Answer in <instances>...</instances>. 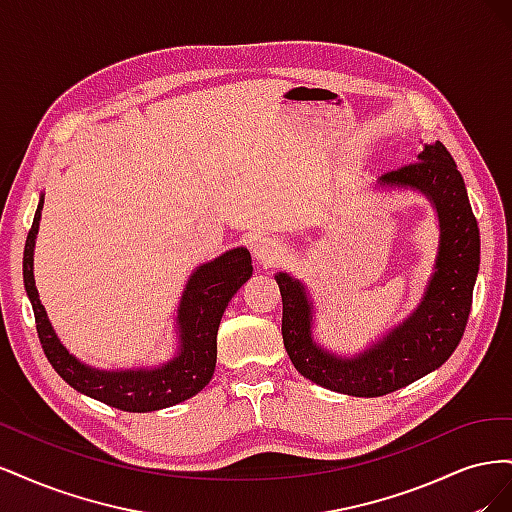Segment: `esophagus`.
<instances>
[{"instance_id":"34e87169","label":"esophagus","mask_w":512,"mask_h":512,"mask_svg":"<svg viewBox=\"0 0 512 512\" xmlns=\"http://www.w3.org/2000/svg\"><path fill=\"white\" fill-rule=\"evenodd\" d=\"M252 256H254L256 262H260V265L271 267V265H275V262H280L284 258V250H282V245L277 243L275 239L262 237V239L254 241Z\"/></svg>"}]
</instances>
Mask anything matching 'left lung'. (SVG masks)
I'll return each instance as SVG.
<instances>
[{
  "instance_id": "obj_1",
  "label": "left lung",
  "mask_w": 512,
  "mask_h": 512,
  "mask_svg": "<svg viewBox=\"0 0 512 512\" xmlns=\"http://www.w3.org/2000/svg\"><path fill=\"white\" fill-rule=\"evenodd\" d=\"M376 190L423 194L438 218V252L423 297L412 312L367 348L339 354L314 335L316 305L307 286L275 273L282 292V335L292 365L324 389L352 397H380L442 367L466 331L480 265V235L466 183L446 147L423 145L416 162L391 170Z\"/></svg>"
}]
</instances>
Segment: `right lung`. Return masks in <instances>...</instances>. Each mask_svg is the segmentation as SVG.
<instances>
[{
  "instance_id": "add662e5",
  "label": "right lung",
  "mask_w": 512,
  "mask_h": 512,
  "mask_svg": "<svg viewBox=\"0 0 512 512\" xmlns=\"http://www.w3.org/2000/svg\"><path fill=\"white\" fill-rule=\"evenodd\" d=\"M44 194L23 252V284L34 307L36 329L46 359L72 389L123 412H156L177 406L209 384L218 361V329L228 301L252 277L247 247H232L198 265L183 286L175 316L177 348L170 359L130 369H100L83 363L57 337L46 316L34 277V250Z\"/></svg>"
}]
</instances>
